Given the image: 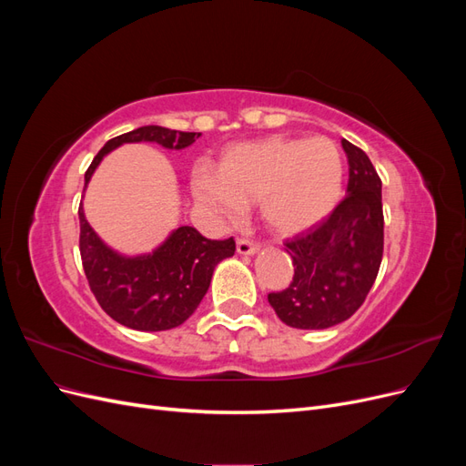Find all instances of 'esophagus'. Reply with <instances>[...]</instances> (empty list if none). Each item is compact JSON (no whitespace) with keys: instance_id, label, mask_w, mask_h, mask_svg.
Returning a JSON list of instances; mask_svg holds the SVG:
<instances>
[{"instance_id":"1","label":"esophagus","mask_w":466,"mask_h":466,"mask_svg":"<svg viewBox=\"0 0 466 466\" xmlns=\"http://www.w3.org/2000/svg\"><path fill=\"white\" fill-rule=\"evenodd\" d=\"M237 252H238V255H243V257H250V255H255V252H258V245L248 241V238H238Z\"/></svg>"}]
</instances>
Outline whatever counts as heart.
<instances>
[{"instance_id":"heart-1","label":"heart","mask_w":466,"mask_h":466,"mask_svg":"<svg viewBox=\"0 0 466 466\" xmlns=\"http://www.w3.org/2000/svg\"><path fill=\"white\" fill-rule=\"evenodd\" d=\"M192 194L211 219L237 221L247 202L281 235H298L327 219L344 194V157L324 136H266L238 142L216 165L192 177Z\"/></svg>"}]
</instances>
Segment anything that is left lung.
Here are the masks:
<instances>
[{"label": "left lung", "mask_w": 466, "mask_h": 466, "mask_svg": "<svg viewBox=\"0 0 466 466\" xmlns=\"http://www.w3.org/2000/svg\"><path fill=\"white\" fill-rule=\"evenodd\" d=\"M350 165L348 194L315 229L286 243L293 260L291 284L268 301L288 327L320 330L354 315L383 260L380 178L365 151L342 139Z\"/></svg>", "instance_id": "1"}]
</instances>
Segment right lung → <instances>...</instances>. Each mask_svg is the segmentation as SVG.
<instances>
[{
    "instance_id": "add662e5",
    "label": "right lung",
    "mask_w": 466,
    "mask_h": 466,
    "mask_svg": "<svg viewBox=\"0 0 466 466\" xmlns=\"http://www.w3.org/2000/svg\"><path fill=\"white\" fill-rule=\"evenodd\" d=\"M202 134L177 132L163 126H142L108 139L86 173V188L105 155L122 144L153 142L167 149H185ZM79 252L89 288L103 311L124 327L157 332L185 322L200 305L216 266L235 255L233 237L211 241L182 225L149 255L124 257L106 247L79 206Z\"/></svg>"
}]
</instances>
